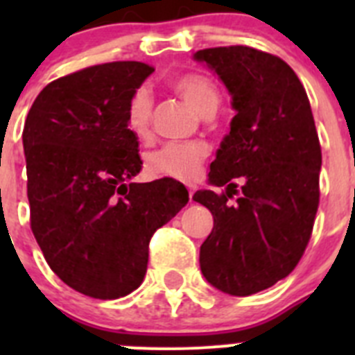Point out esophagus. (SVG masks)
I'll return each mask as SVG.
<instances>
[{
  "label": "esophagus",
  "mask_w": 355,
  "mask_h": 355,
  "mask_svg": "<svg viewBox=\"0 0 355 355\" xmlns=\"http://www.w3.org/2000/svg\"><path fill=\"white\" fill-rule=\"evenodd\" d=\"M193 192H196V187H193V184H188V197H190V200H192Z\"/></svg>",
  "instance_id": "obj_1"
}]
</instances>
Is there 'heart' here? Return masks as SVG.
<instances>
[{
    "label": "heart",
    "instance_id": "1",
    "mask_svg": "<svg viewBox=\"0 0 355 355\" xmlns=\"http://www.w3.org/2000/svg\"><path fill=\"white\" fill-rule=\"evenodd\" d=\"M172 89L199 114L215 112L220 103V90L215 81L202 72H187L172 81ZM153 121V96L149 89L140 87L131 94L126 106V128L140 140L150 135ZM209 147L205 142H171L153 150L147 156L146 168L159 178L190 181L200 174L202 163L208 158Z\"/></svg>",
    "mask_w": 355,
    "mask_h": 355
}]
</instances>
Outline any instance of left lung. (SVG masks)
Segmentation results:
<instances>
[{
	"mask_svg": "<svg viewBox=\"0 0 355 355\" xmlns=\"http://www.w3.org/2000/svg\"><path fill=\"white\" fill-rule=\"evenodd\" d=\"M196 60L220 76L236 110L209 167V183L225 192L193 193L213 215L200 270L224 293L245 297L274 286L302 258L318 211L322 147L306 89L279 56L224 46L200 49Z\"/></svg>",
	"mask_w": 355,
	"mask_h": 355,
	"instance_id": "8db88e82",
	"label": "left lung"
}]
</instances>
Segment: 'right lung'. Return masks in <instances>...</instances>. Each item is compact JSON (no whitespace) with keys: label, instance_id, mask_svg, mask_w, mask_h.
<instances>
[{"label":"right lung","instance_id":"1","mask_svg":"<svg viewBox=\"0 0 355 355\" xmlns=\"http://www.w3.org/2000/svg\"><path fill=\"white\" fill-rule=\"evenodd\" d=\"M153 71L108 62L72 72L37 96L24 122L33 236L51 270L94 299L142 284L150 238L188 202L172 178L128 183L142 158L126 106Z\"/></svg>","mask_w":355,"mask_h":355}]
</instances>
